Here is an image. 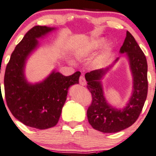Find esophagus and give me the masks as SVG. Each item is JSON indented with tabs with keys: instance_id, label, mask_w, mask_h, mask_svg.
<instances>
[{
	"instance_id": "1",
	"label": "esophagus",
	"mask_w": 156,
	"mask_h": 156,
	"mask_svg": "<svg viewBox=\"0 0 156 156\" xmlns=\"http://www.w3.org/2000/svg\"><path fill=\"white\" fill-rule=\"evenodd\" d=\"M79 83L81 85H82V86H84V85H86V83H87V81H86V80H85L84 77L82 76V75H81V76H80Z\"/></svg>"
}]
</instances>
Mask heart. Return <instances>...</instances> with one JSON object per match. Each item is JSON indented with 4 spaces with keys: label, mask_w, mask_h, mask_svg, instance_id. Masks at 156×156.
<instances>
[{
    "label": "heart",
    "mask_w": 156,
    "mask_h": 156,
    "mask_svg": "<svg viewBox=\"0 0 156 156\" xmlns=\"http://www.w3.org/2000/svg\"><path fill=\"white\" fill-rule=\"evenodd\" d=\"M103 43H104V41L103 40L96 41L94 43L93 48H94V49H97V48H98L99 47H100V46H101ZM104 60H105V56L102 55V56H101L100 58H99L98 61L100 63H102V62H103V61H104Z\"/></svg>",
    "instance_id": "heart-1"
}]
</instances>
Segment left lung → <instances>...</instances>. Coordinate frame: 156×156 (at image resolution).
Masks as SVG:
<instances>
[{"label": "left lung", "instance_id": "8db88e82", "mask_svg": "<svg viewBox=\"0 0 156 156\" xmlns=\"http://www.w3.org/2000/svg\"><path fill=\"white\" fill-rule=\"evenodd\" d=\"M120 53H126L133 78V91L129 102L124 109H116L107 103L103 91L101 80L107 72L119 61L105 69H99L85 74L87 89L92 94V103L87 109L89 123L96 130L102 133H117L133 125L144 105L147 96V62L143 51L129 32Z\"/></svg>", "mask_w": 156, "mask_h": 156}]
</instances>
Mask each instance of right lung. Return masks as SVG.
I'll return each mask as SVG.
<instances>
[{
    "label": "right lung",
    "instance_id": "obj_1",
    "mask_svg": "<svg viewBox=\"0 0 156 156\" xmlns=\"http://www.w3.org/2000/svg\"><path fill=\"white\" fill-rule=\"evenodd\" d=\"M54 30L46 26H35L29 30L12 53L5 71V98L8 108L15 119L35 129H49L57 124L68 89L78 83L81 75L78 71L64 76L53 71L40 83L32 84L26 80V61L38 46L37 38Z\"/></svg>",
    "mask_w": 156,
    "mask_h": 156
}]
</instances>
